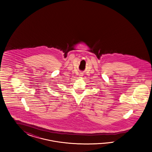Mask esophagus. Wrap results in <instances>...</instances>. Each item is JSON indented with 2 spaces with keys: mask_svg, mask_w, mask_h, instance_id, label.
Masks as SVG:
<instances>
[{
  "mask_svg": "<svg viewBox=\"0 0 152 152\" xmlns=\"http://www.w3.org/2000/svg\"><path fill=\"white\" fill-rule=\"evenodd\" d=\"M80 76H83V75H82V74H80Z\"/></svg>",
  "mask_w": 152,
  "mask_h": 152,
  "instance_id": "34e87169",
  "label": "esophagus"
}]
</instances>
